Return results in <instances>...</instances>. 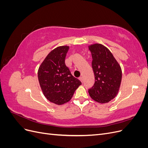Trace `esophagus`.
Wrapping results in <instances>:
<instances>
[{"mask_svg": "<svg viewBox=\"0 0 148 148\" xmlns=\"http://www.w3.org/2000/svg\"><path fill=\"white\" fill-rule=\"evenodd\" d=\"M79 79L80 80V81H81L82 82H83V78L82 77H79Z\"/></svg>", "mask_w": 148, "mask_h": 148, "instance_id": "esophagus-1", "label": "esophagus"}]
</instances>
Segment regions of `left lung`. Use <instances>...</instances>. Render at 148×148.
I'll use <instances>...</instances> for the list:
<instances>
[{
  "mask_svg": "<svg viewBox=\"0 0 148 148\" xmlns=\"http://www.w3.org/2000/svg\"><path fill=\"white\" fill-rule=\"evenodd\" d=\"M92 58L95 77L94 86L88 89L89 96L99 103L109 102L117 95L122 79V70L112 53L100 44L89 46Z\"/></svg>",
  "mask_w": 148,
  "mask_h": 148,
  "instance_id": "obj_1",
  "label": "left lung"
}]
</instances>
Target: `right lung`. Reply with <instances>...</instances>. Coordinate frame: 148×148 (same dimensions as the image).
Returning <instances> with one entry per match:
<instances>
[{"label":"right lung","mask_w":148,"mask_h":148,"mask_svg":"<svg viewBox=\"0 0 148 148\" xmlns=\"http://www.w3.org/2000/svg\"><path fill=\"white\" fill-rule=\"evenodd\" d=\"M69 46L52 51L38 70V79L44 95L57 105L69 102L82 82L71 75L65 63Z\"/></svg>","instance_id":"obj_1"}]
</instances>
